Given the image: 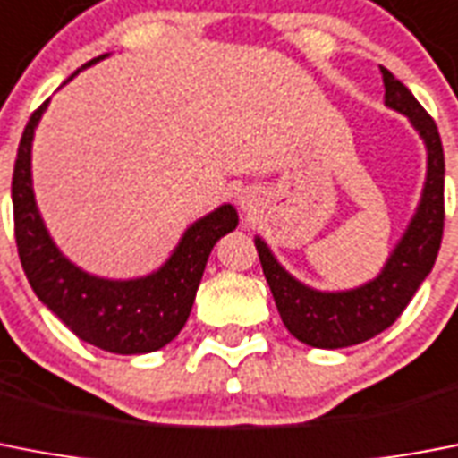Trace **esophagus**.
I'll list each match as a JSON object with an SVG mask.
<instances>
[{
  "label": "esophagus",
  "instance_id": "1",
  "mask_svg": "<svg viewBox=\"0 0 458 458\" xmlns=\"http://www.w3.org/2000/svg\"><path fill=\"white\" fill-rule=\"evenodd\" d=\"M256 207H259V195H256V191H244L240 195V209L244 214H251V211H256Z\"/></svg>",
  "mask_w": 458,
  "mask_h": 458
}]
</instances>
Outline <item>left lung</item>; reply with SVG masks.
Masks as SVG:
<instances>
[{
	"label": "left lung",
	"instance_id": "left-lung-1",
	"mask_svg": "<svg viewBox=\"0 0 458 458\" xmlns=\"http://www.w3.org/2000/svg\"><path fill=\"white\" fill-rule=\"evenodd\" d=\"M382 79L384 105L410 118L428 153L419 207L382 272L372 282L349 291H317L288 275L272 256L270 247L256 237L263 275L270 284L279 317L288 333L310 347H352L389 328L433 270L443 242L445 153L436 121L389 69L382 67Z\"/></svg>",
	"mask_w": 458,
	"mask_h": 458
}]
</instances>
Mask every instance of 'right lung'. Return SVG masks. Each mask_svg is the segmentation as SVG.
Returning <instances> with one entry per match:
<instances>
[{"instance_id":"right-lung-1","label":"right lung","mask_w":458,"mask_h":458,"mask_svg":"<svg viewBox=\"0 0 458 458\" xmlns=\"http://www.w3.org/2000/svg\"><path fill=\"white\" fill-rule=\"evenodd\" d=\"M105 57L106 53L81 69ZM46 106L48 99L25 125L11 182L15 244L27 282L37 298L88 344L125 356L156 352L174 340L188 321L211 249L237 228L235 207L223 205L195 221L167 263L151 275L140 279L88 275L55 247L34 199L32 140Z\"/></svg>"}]
</instances>
